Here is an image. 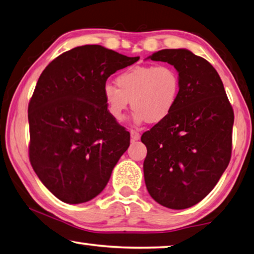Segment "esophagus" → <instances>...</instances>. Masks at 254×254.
Segmentation results:
<instances>
[{
    "label": "esophagus",
    "instance_id": "obj_1",
    "mask_svg": "<svg viewBox=\"0 0 254 254\" xmlns=\"http://www.w3.org/2000/svg\"><path fill=\"white\" fill-rule=\"evenodd\" d=\"M130 137L133 141H137V139H139V137H141V134L138 133V131H136L134 129L130 130Z\"/></svg>",
    "mask_w": 254,
    "mask_h": 254
}]
</instances>
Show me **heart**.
Wrapping results in <instances>:
<instances>
[{"instance_id": "1", "label": "heart", "mask_w": 254, "mask_h": 254, "mask_svg": "<svg viewBox=\"0 0 254 254\" xmlns=\"http://www.w3.org/2000/svg\"><path fill=\"white\" fill-rule=\"evenodd\" d=\"M117 87L106 83L103 98L110 116L123 123L128 105L136 121L159 124L174 111L181 94V78L171 65H141L127 68L116 78Z\"/></svg>"}]
</instances>
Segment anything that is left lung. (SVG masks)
<instances>
[{"instance_id": "8db88e82", "label": "left lung", "mask_w": 254, "mask_h": 254, "mask_svg": "<svg viewBox=\"0 0 254 254\" xmlns=\"http://www.w3.org/2000/svg\"><path fill=\"white\" fill-rule=\"evenodd\" d=\"M181 78L174 111L142 135L148 150L143 171L150 196L172 209L188 208L211 192L231 157L234 110L215 68L187 49L150 56Z\"/></svg>"}]
</instances>
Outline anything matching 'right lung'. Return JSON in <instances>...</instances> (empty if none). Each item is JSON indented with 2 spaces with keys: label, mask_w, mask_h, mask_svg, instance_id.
<instances>
[{
  "label": "right lung",
  "mask_w": 254,
  "mask_h": 254,
  "mask_svg": "<svg viewBox=\"0 0 254 254\" xmlns=\"http://www.w3.org/2000/svg\"><path fill=\"white\" fill-rule=\"evenodd\" d=\"M138 60L87 45L60 55L40 75L28 104L29 161L64 203L101 193L129 146V133L108 112L103 87Z\"/></svg>",
  "instance_id": "right-lung-1"
}]
</instances>
